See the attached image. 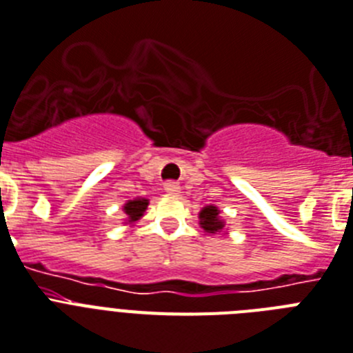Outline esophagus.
Instances as JSON below:
<instances>
[{"instance_id":"esophagus-1","label":"esophagus","mask_w":353,"mask_h":353,"mask_svg":"<svg viewBox=\"0 0 353 353\" xmlns=\"http://www.w3.org/2000/svg\"><path fill=\"white\" fill-rule=\"evenodd\" d=\"M165 192H167L168 196H179L181 194V186L174 181H168L165 183Z\"/></svg>"}]
</instances>
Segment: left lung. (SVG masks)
<instances>
[{
	"label": "left lung",
	"instance_id": "1",
	"mask_svg": "<svg viewBox=\"0 0 353 353\" xmlns=\"http://www.w3.org/2000/svg\"><path fill=\"white\" fill-rule=\"evenodd\" d=\"M199 225L206 234H217V232L225 230V221L219 216V208L214 205L205 206L199 212Z\"/></svg>",
	"mask_w": 353,
	"mask_h": 353
}]
</instances>
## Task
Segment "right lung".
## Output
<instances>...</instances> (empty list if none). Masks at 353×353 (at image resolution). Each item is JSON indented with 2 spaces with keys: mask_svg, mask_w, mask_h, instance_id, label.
I'll use <instances>...</instances> for the list:
<instances>
[{
  "mask_svg": "<svg viewBox=\"0 0 353 353\" xmlns=\"http://www.w3.org/2000/svg\"><path fill=\"white\" fill-rule=\"evenodd\" d=\"M147 206H148V199H145V197H136V199H130V201L125 203L123 212L127 214L128 225L139 221V219L143 217V214H145V210H147Z\"/></svg>",
  "mask_w": 353,
  "mask_h": 353,
  "instance_id": "right-lung-1",
  "label": "right lung"
}]
</instances>
